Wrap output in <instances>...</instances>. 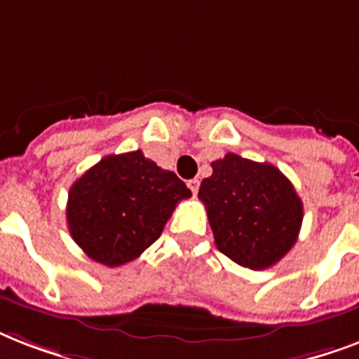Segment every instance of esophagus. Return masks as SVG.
<instances>
[{"label":"esophagus","mask_w":359,"mask_h":359,"mask_svg":"<svg viewBox=\"0 0 359 359\" xmlns=\"http://www.w3.org/2000/svg\"><path fill=\"white\" fill-rule=\"evenodd\" d=\"M188 188H190L194 196H197V190H199V180H197V179L188 180Z\"/></svg>","instance_id":"34e87169"}]
</instances>
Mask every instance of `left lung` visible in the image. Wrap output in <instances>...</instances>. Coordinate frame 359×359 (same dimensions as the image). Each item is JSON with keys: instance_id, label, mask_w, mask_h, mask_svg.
I'll list each match as a JSON object with an SVG mask.
<instances>
[{"instance_id": "obj_1", "label": "left lung", "mask_w": 359, "mask_h": 359, "mask_svg": "<svg viewBox=\"0 0 359 359\" xmlns=\"http://www.w3.org/2000/svg\"><path fill=\"white\" fill-rule=\"evenodd\" d=\"M199 199L207 208L214 242L224 255L251 270L281 261L296 244L304 205L294 186L272 163L227 152L212 162Z\"/></svg>"}]
</instances>
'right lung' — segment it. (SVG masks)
Returning a JSON list of instances; mask_svg holds the SVG:
<instances>
[{
  "instance_id": "add662e5",
  "label": "right lung",
  "mask_w": 359,
  "mask_h": 359,
  "mask_svg": "<svg viewBox=\"0 0 359 359\" xmlns=\"http://www.w3.org/2000/svg\"><path fill=\"white\" fill-rule=\"evenodd\" d=\"M191 191L141 151L109 154L70 186L67 224L87 257L104 266L134 261L162 235Z\"/></svg>"
}]
</instances>
